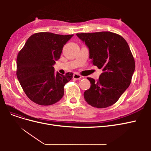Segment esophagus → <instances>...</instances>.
<instances>
[{
    "label": "esophagus",
    "instance_id": "34e87169",
    "mask_svg": "<svg viewBox=\"0 0 151 151\" xmlns=\"http://www.w3.org/2000/svg\"><path fill=\"white\" fill-rule=\"evenodd\" d=\"M82 77H83V76H81L80 74H77V73H75L74 76H73V78L76 80H79L82 78Z\"/></svg>",
    "mask_w": 151,
    "mask_h": 151
}]
</instances>
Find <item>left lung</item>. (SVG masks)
Listing matches in <instances>:
<instances>
[{
  "instance_id": "obj_1",
  "label": "left lung",
  "mask_w": 151,
  "mask_h": 151,
  "mask_svg": "<svg viewBox=\"0 0 151 151\" xmlns=\"http://www.w3.org/2000/svg\"><path fill=\"white\" fill-rule=\"evenodd\" d=\"M89 49L91 63L102 69L99 79L88 77L90 88L84 97L91 106L104 108L115 104L129 88L135 70V60L122 36L110 31L77 33Z\"/></svg>"
}]
</instances>
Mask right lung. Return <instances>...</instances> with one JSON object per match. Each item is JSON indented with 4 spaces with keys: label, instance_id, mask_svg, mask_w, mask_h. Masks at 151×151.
<instances>
[{
    "label": "right lung",
    "instance_id": "add662e5",
    "mask_svg": "<svg viewBox=\"0 0 151 151\" xmlns=\"http://www.w3.org/2000/svg\"><path fill=\"white\" fill-rule=\"evenodd\" d=\"M74 35L40 32L31 35L17 56L16 75L26 95L36 104L48 106L60 101L73 73L55 74L53 65Z\"/></svg>",
    "mask_w": 151,
    "mask_h": 151
}]
</instances>
